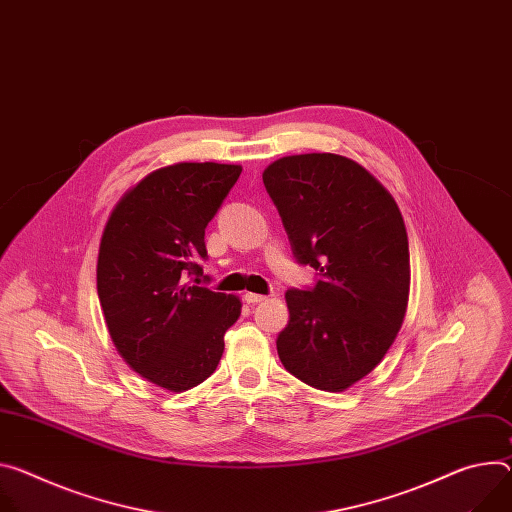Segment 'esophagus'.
Listing matches in <instances>:
<instances>
[{
    "label": "esophagus",
    "instance_id": "34e87169",
    "mask_svg": "<svg viewBox=\"0 0 512 512\" xmlns=\"http://www.w3.org/2000/svg\"><path fill=\"white\" fill-rule=\"evenodd\" d=\"M265 300V296H261V294H253V292H247L245 294V302L247 304H259V302H263Z\"/></svg>",
    "mask_w": 512,
    "mask_h": 512
}]
</instances>
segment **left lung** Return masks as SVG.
Returning <instances> with one entry per match:
<instances>
[{
  "label": "left lung",
  "mask_w": 512,
  "mask_h": 512,
  "mask_svg": "<svg viewBox=\"0 0 512 512\" xmlns=\"http://www.w3.org/2000/svg\"><path fill=\"white\" fill-rule=\"evenodd\" d=\"M263 183L312 290H288L277 355L304 384L343 392L392 347L408 306V237L396 200L365 167L335 153L290 155Z\"/></svg>",
  "instance_id": "obj_1"
}]
</instances>
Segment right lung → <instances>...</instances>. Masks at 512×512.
Listing matches in <instances>:
<instances>
[{
	"mask_svg": "<svg viewBox=\"0 0 512 512\" xmlns=\"http://www.w3.org/2000/svg\"><path fill=\"white\" fill-rule=\"evenodd\" d=\"M243 167L175 163L138 181L112 210L98 255L110 337L138 376L185 392L214 374L224 333L241 316L232 294L196 286L204 230Z\"/></svg>",
	"mask_w": 512,
	"mask_h": 512,
	"instance_id": "1",
	"label": "right lung"
}]
</instances>
